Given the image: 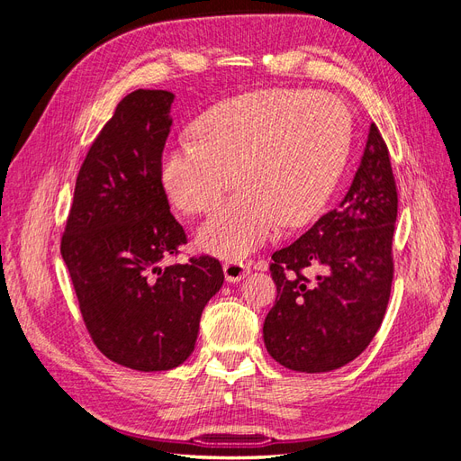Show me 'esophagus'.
Returning a JSON list of instances; mask_svg holds the SVG:
<instances>
[{
	"mask_svg": "<svg viewBox=\"0 0 461 461\" xmlns=\"http://www.w3.org/2000/svg\"><path fill=\"white\" fill-rule=\"evenodd\" d=\"M222 271H225V278L229 283H239L249 273V265L242 259H229L222 265Z\"/></svg>",
	"mask_w": 461,
	"mask_h": 461,
	"instance_id": "obj_1",
	"label": "esophagus"
}]
</instances>
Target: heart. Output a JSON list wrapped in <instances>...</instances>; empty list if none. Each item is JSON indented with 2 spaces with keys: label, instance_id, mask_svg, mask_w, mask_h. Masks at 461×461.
<instances>
[{
  "label": "heart",
  "instance_id": "b5f03b06",
  "mask_svg": "<svg viewBox=\"0 0 461 461\" xmlns=\"http://www.w3.org/2000/svg\"><path fill=\"white\" fill-rule=\"evenodd\" d=\"M194 136L167 146L159 183L186 213L213 209L198 230L207 252L239 258L281 225H308L337 188L352 142L350 111L327 92L265 88L209 107Z\"/></svg>",
  "mask_w": 461,
  "mask_h": 461
}]
</instances>
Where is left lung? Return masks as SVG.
Wrapping results in <instances>:
<instances>
[{
	"label": "left lung",
	"instance_id": "obj_1",
	"mask_svg": "<svg viewBox=\"0 0 461 461\" xmlns=\"http://www.w3.org/2000/svg\"><path fill=\"white\" fill-rule=\"evenodd\" d=\"M396 215L390 153L371 124L344 200L271 256L276 300L265 317L263 340L275 361L292 371L327 373L366 350L393 286Z\"/></svg>",
	"mask_w": 461,
	"mask_h": 461
}]
</instances>
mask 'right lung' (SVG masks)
Wrapping results in <instances>:
<instances>
[{
  "label": "right lung",
  "mask_w": 461,
  "mask_h": 461,
  "mask_svg": "<svg viewBox=\"0 0 461 461\" xmlns=\"http://www.w3.org/2000/svg\"><path fill=\"white\" fill-rule=\"evenodd\" d=\"M173 100L167 90L122 97L80 167L61 239L94 344L136 371L185 364L205 303L225 281L212 256L161 265L186 244L159 183Z\"/></svg>",
  "instance_id": "add662e5"
}]
</instances>
